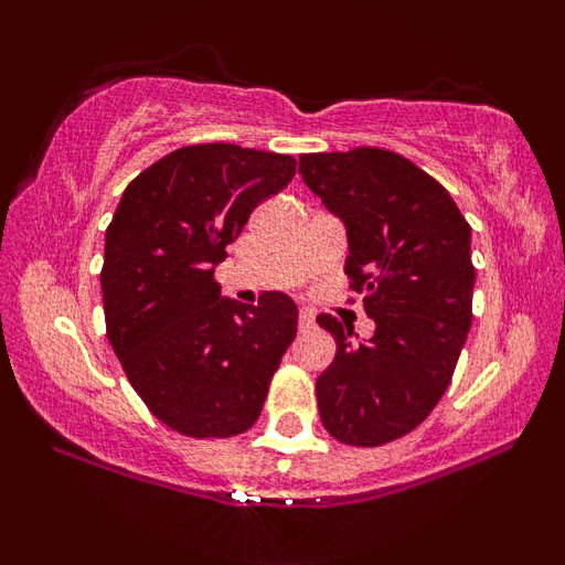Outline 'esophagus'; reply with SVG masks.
<instances>
[{
    "label": "esophagus",
    "instance_id": "1",
    "mask_svg": "<svg viewBox=\"0 0 565 565\" xmlns=\"http://www.w3.org/2000/svg\"><path fill=\"white\" fill-rule=\"evenodd\" d=\"M313 323H316L313 310L302 308V310H300V332H308V329H313Z\"/></svg>",
    "mask_w": 565,
    "mask_h": 565
}]
</instances>
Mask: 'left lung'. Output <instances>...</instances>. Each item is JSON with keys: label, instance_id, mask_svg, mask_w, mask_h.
I'll return each instance as SVG.
<instances>
[{"label": "left lung", "instance_id": "8db88e82", "mask_svg": "<svg viewBox=\"0 0 565 565\" xmlns=\"http://www.w3.org/2000/svg\"><path fill=\"white\" fill-rule=\"evenodd\" d=\"M305 185L348 233L345 274L374 334L321 313L337 355L316 380L321 423L350 446H382L436 408L472 321L470 225L444 185L382 148L302 153Z\"/></svg>", "mask_w": 565, "mask_h": 565}]
</instances>
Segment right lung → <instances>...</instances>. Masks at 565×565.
Here are the masks:
<instances>
[{
  "mask_svg": "<svg viewBox=\"0 0 565 565\" xmlns=\"http://www.w3.org/2000/svg\"><path fill=\"white\" fill-rule=\"evenodd\" d=\"M291 178L284 153L206 142L167 153L121 193L100 274L108 342L135 393L183 436L249 430L295 340L291 297L244 305L215 281L252 210Z\"/></svg>",
  "mask_w": 565,
  "mask_h": 565,
  "instance_id": "1",
  "label": "right lung"
}]
</instances>
